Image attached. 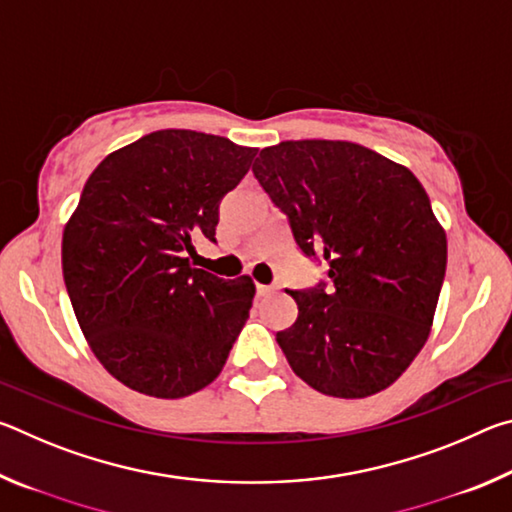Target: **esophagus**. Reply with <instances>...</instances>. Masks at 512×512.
Returning a JSON list of instances; mask_svg holds the SVG:
<instances>
[{
	"label": "esophagus",
	"instance_id": "34e87169",
	"mask_svg": "<svg viewBox=\"0 0 512 512\" xmlns=\"http://www.w3.org/2000/svg\"><path fill=\"white\" fill-rule=\"evenodd\" d=\"M280 291L277 284H257V296H268V293H275Z\"/></svg>",
	"mask_w": 512,
	"mask_h": 512
}]
</instances>
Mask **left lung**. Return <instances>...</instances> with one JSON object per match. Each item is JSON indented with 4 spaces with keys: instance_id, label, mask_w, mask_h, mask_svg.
I'll return each instance as SVG.
<instances>
[{
    "instance_id": "obj_1",
    "label": "left lung",
    "mask_w": 512,
    "mask_h": 512,
    "mask_svg": "<svg viewBox=\"0 0 512 512\" xmlns=\"http://www.w3.org/2000/svg\"><path fill=\"white\" fill-rule=\"evenodd\" d=\"M253 173L302 253L327 262V291H289L298 318L275 336L289 366L343 400L384 391L427 343L445 280L447 237L420 180L343 140L266 146Z\"/></svg>"
}]
</instances>
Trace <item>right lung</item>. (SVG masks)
<instances>
[{
    "label": "right lung",
    "mask_w": 512,
    "mask_h": 512,
    "mask_svg": "<svg viewBox=\"0 0 512 512\" xmlns=\"http://www.w3.org/2000/svg\"><path fill=\"white\" fill-rule=\"evenodd\" d=\"M257 149L167 128L112 151L63 230V277L99 363L133 391L178 400L219 377L253 307L248 275L194 268L221 198Z\"/></svg>",
    "instance_id": "obj_1"
}]
</instances>
